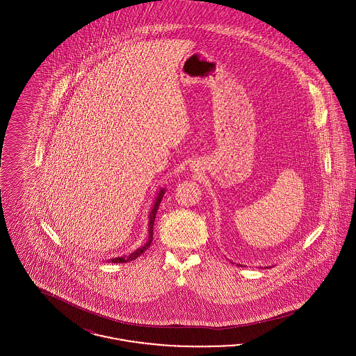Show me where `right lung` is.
<instances>
[{
  "mask_svg": "<svg viewBox=\"0 0 356 356\" xmlns=\"http://www.w3.org/2000/svg\"><path fill=\"white\" fill-rule=\"evenodd\" d=\"M164 193H165V189L161 188V189L159 191L157 196H156V200H154V204H153L152 209H151V212H149V225H148V234H149V236H148L147 243H145L143 247L137 248L132 254H127V256H120V257H113V259L108 260V263H111V261H112V263H128V261L135 260V259H137L144 251L148 250V247H149L151 243H152L153 222H154V219H156V212H157V209H159V205L161 203V199H163Z\"/></svg>",
  "mask_w": 356,
  "mask_h": 356,
  "instance_id": "right-lung-1",
  "label": "right lung"
}]
</instances>
